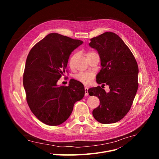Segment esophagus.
<instances>
[{
	"instance_id": "34e87169",
	"label": "esophagus",
	"mask_w": 159,
	"mask_h": 159,
	"mask_svg": "<svg viewBox=\"0 0 159 159\" xmlns=\"http://www.w3.org/2000/svg\"><path fill=\"white\" fill-rule=\"evenodd\" d=\"M85 96H89V93H88V87H85Z\"/></svg>"
}]
</instances>
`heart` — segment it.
Instances as JSON below:
<instances>
[{
	"label": "heart",
	"instance_id": "obj_1",
	"mask_svg": "<svg viewBox=\"0 0 159 159\" xmlns=\"http://www.w3.org/2000/svg\"><path fill=\"white\" fill-rule=\"evenodd\" d=\"M94 53H95L89 52L87 54V56L89 57V56L91 55H93ZM77 55H78V53H75L73 54L71 56V57L70 58V59H69V65H70V66H72L73 65V63H74L75 60L76 59ZM94 77V74L93 72H86V73L82 72V73L79 74L76 76V79L78 80H79L80 82H82L83 84H84L85 85H88V84H89L90 82H92Z\"/></svg>",
	"mask_w": 159,
	"mask_h": 159
}]
</instances>
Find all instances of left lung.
<instances>
[{"mask_svg":"<svg viewBox=\"0 0 159 159\" xmlns=\"http://www.w3.org/2000/svg\"><path fill=\"white\" fill-rule=\"evenodd\" d=\"M89 46L99 55L101 69L96 76L98 84L109 87L106 93L100 86L90 88V96H97L100 105L93 111L101 123L120 121L129 111L137 94L139 67L133 53L116 34L106 32L90 39Z\"/></svg>","mask_w":159,"mask_h":159,"instance_id":"1","label":"left lung"}]
</instances>
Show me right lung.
Returning a JSON list of instances; mask_svg holds the SVG:
<instances>
[{
  "label": "right lung",
  "mask_w": 159,
  "mask_h": 159,
  "mask_svg": "<svg viewBox=\"0 0 159 159\" xmlns=\"http://www.w3.org/2000/svg\"><path fill=\"white\" fill-rule=\"evenodd\" d=\"M83 43L58 33H50L30 50L25 65L23 85L28 106L34 116L50 126L62 124L74 104L84 96L83 84L74 79L69 86L57 82L65 73L72 52Z\"/></svg>",
  "instance_id": "right-lung-1"
}]
</instances>
